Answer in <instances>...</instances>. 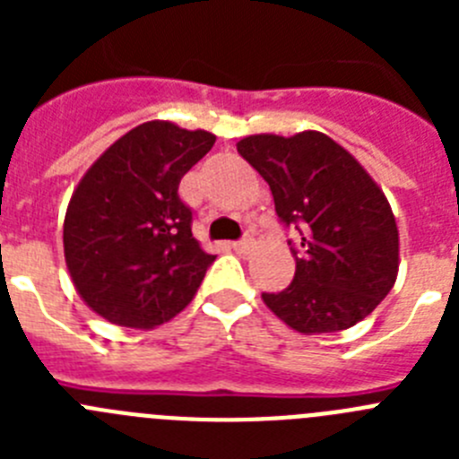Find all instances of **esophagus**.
I'll return each mask as SVG.
<instances>
[{
	"label": "esophagus",
	"mask_w": 459,
	"mask_h": 459,
	"mask_svg": "<svg viewBox=\"0 0 459 459\" xmlns=\"http://www.w3.org/2000/svg\"><path fill=\"white\" fill-rule=\"evenodd\" d=\"M234 253L238 255H248L253 250V238H241V241H234L232 243Z\"/></svg>",
	"instance_id": "esophagus-1"
}]
</instances>
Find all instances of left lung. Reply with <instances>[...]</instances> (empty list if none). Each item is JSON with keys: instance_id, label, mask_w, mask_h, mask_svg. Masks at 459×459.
<instances>
[{"instance_id": "left-lung-1", "label": "left lung", "mask_w": 459, "mask_h": 459, "mask_svg": "<svg viewBox=\"0 0 459 459\" xmlns=\"http://www.w3.org/2000/svg\"><path fill=\"white\" fill-rule=\"evenodd\" d=\"M273 193L275 213L294 225L296 273L262 294L275 317L303 335L354 326L393 290L400 237L384 190L338 142L319 131L259 133L237 142Z\"/></svg>"}]
</instances>
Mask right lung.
I'll return each mask as SVG.
<instances>
[{
  "mask_svg": "<svg viewBox=\"0 0 459 459\" xmlns=\"http://www.w3.org/2000/svg\"><path fill=\"white\" fill-rule=\"evenodd\" d=\"M216 135L147 121L109 144L73 190L64 257L80 299L108 322L153 328L193 301L216 259L190 232L184 174Z\"/></svg>",
  "mask_w": 459,
  "mask_h": 459,
  "instance_id": "1",
  "label": "right lung"
}]
</instances>
